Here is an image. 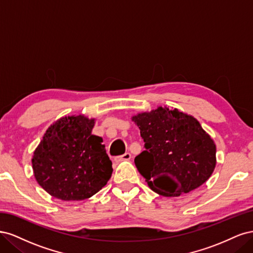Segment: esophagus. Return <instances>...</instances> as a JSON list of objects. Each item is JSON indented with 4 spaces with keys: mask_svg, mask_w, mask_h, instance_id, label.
Wrapping results in <instances>:
<instances>
[{
    "mask_svg": "<svg viewBox=\"0 0 253 253\" xmlns=\"http://www.w3.org/2000/svg\"><path fill=\"white\" fill-rule=\"evenodd\" d=\"M131 157H132V155L129 154V153H126V154L121 155V156H116L114 158V160L116 163H121V162H125V160H129L131 159Z\"/></svg>",
    "mask_w": 253,
    "mask_h": 253,
    "instance_id": "esophagus-1",
    "label": "esophagus"
}]
</instances>
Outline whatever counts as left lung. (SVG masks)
<instances>
[{"label":"left lung","instance_id":"1","mask_svg":"<svg viewBox=\"0 0 253 253\" xmlns=\"http://www.w3.org/2000/svg\"><path fill=\"white\" fill-rule=\"evenodd\" d=\"M132 121L139 127L145 148L134 162L154 192L180 196L209 179L215 169L216 147L193 116L158 106L138 113Z\"/></svg>","mask_w":253,"mask_h":253}]
</instances>
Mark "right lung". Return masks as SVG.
<instances>
[{
  "label": "right lung",
  "instance_id": "obj_1",
  "mask_svg": "<svg viewBox=\"0 0 253 253\" xmlns=\"http://www.w3.org/2000/svg\"><path fill=\"white\" fill-rule=\"evenodd\" d=\"M95 120L82 114L58 119L34 152L36 180L58 200H86L111 178L112 162L103 140L91 134Z\"/></svg>",
  "mask_w": 253,
  "mask_h": 253
}]
</instances>
